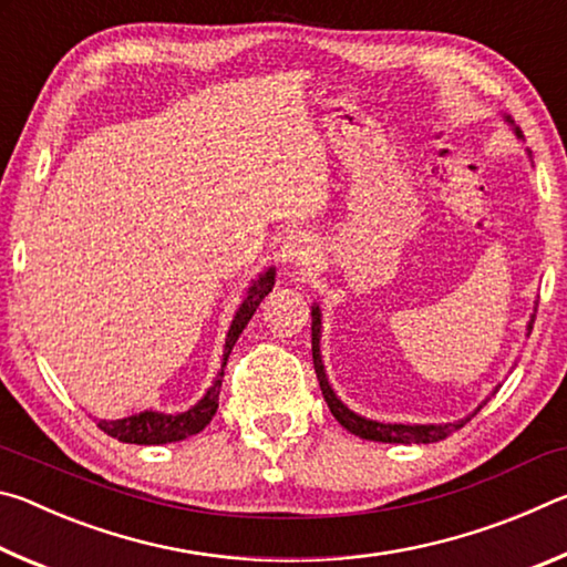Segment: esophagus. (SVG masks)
I'll return each mask as SVG.
<instances>
[{"label": "esophagus", "mask_w": 567, "mask_h": 567, "mask_svg": "<svg viewBox=\"0 0 567 567\" xmlns=\"http://www.w3.org/2000/svg\"><path fill=\"white\" fill-rule=\"evenodd\" d=\"M282 262H287L292 270H305L315 262V243L312 237L297 229V233H290L282 243Z\"/></svg>", "instance_id": "esophagus-1"}]
</instances>
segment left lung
I'll list each match as a JSON object with an SVG mask.
<instances>
[{
  "label": "left lung",
  "instance_id": "left-lung-1",
  "mask_svg": "<svg viewBox=\"0 0 567 567\" xmlns=\"http://www.w3.org/2000/svg\"><path fill=\"white\" fill-rule=\"evenodd\" d=\"M533 322H535V315L530 318V324H527L530 330H533ZM312 360H315V372H318V380H320V390H322L324 400H328L330 412L338 417L342 427H348L352 435H360L362 440H375V443H437V440H445L447 435H453L457 427L465 425V420L450 422V425H390V422L364 420L360 415H354L352 410L344 408L342 402L334 398L330 382H328V378H324V368H322V358H320V310L318 307H312Z\"/></svg>",
  "mask_w": 567,
  "mask_h": 567
}]
</instances>
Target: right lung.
Here are the masks:
<instances>
[{
  "mask_svg": "<svg viewBox=\"0 0 567 567\" xmlns=\"http://www.w3.org/2000/svg\"><path fill=\"white\" fill-rule=\"evenodd\" d=\"M275 287V270H267L260 280L249 287V295L245 302L239 305L233 324H229L227 340H225V354H223V370L217 372V380L213 388L207 390V395L197 402L195 408L187 412H179V415H165V412H137V415L122 417V420H100L97 427L110 437H117L120 443H134V445H162V443H177V440H185L189 435H197L199 430L209 425V420L215 417L217 412V400H219V388H223L225 378V364L229 352H233L235 342L239 334H243L245 324L252 318L257 307L265 300V295Z\"/></svg>",
  "mask_w": 567,
  "mask_h": 567,
  "instance_id": "1",
  "label": "right lung"
}]
</instances>
